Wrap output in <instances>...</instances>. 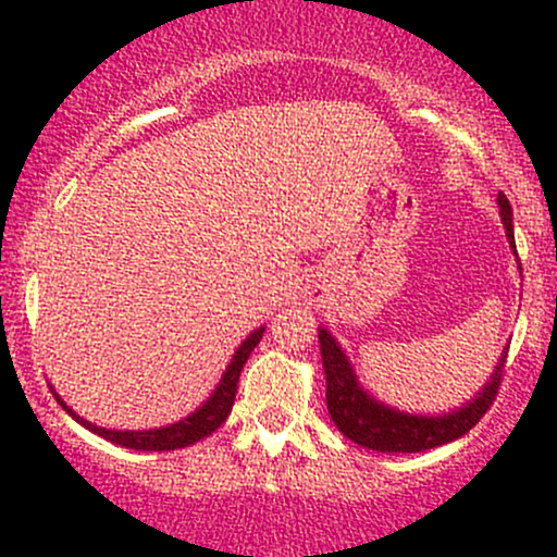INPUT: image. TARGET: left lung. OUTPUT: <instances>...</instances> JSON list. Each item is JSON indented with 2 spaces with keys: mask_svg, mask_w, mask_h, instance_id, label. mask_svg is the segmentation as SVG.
Returning <instances> with one entry per match:
<instances>
[{
  "mask_svg": "<svg viewBox=\"0 0 557 557\" xmlns=\"http://www.w3.org/2000/svg\"><path fill=\"white\" fill-rule=\"evenodd\" d=\"M497 203H500L505 235L513 246V209L505 194H497ZM319 348H322L324 374H327V408L332 421L345 437L376 453H421L463 437L471 426L479 424V419L490 411L492 400L497 398L505 359H508V350H503L487 387L476 395V400L466 403L461 411H453L447 417H411V413L393 411L363 393L348 359L327 330H319Z\"/></svg>",
  "mask_w": 557,
  "mask_h": 557,
  "instance_id": "obj_1",
  "label": "left lung"
}]
</instances>
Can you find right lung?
Segmentation results:
<instances>
[{
    "label": "right lung",
    "instance_id": "obj_1",
    "mask_svg": "<svg viewBox=\"0 0 557 557\" xmlns=\"http://www.w3.org/2000/svg\"><path fill=\"white\" fill-rule=\"evenodd\" d=\"M261 332L264 327L253 332V335H248L246 341L238 350H235L233 361H230L225 376H222L220 387L214 389V395L203 403L198 411L190 413L188 419L177 421V424H170V426H162V430H149V432H117V430H104V426H96L91 421H83L81 417H75L73 411L62 403V398H57L62 408L73 417L75 421H81L86 430H91L94 434H99V437L110 440L114 445H123V447H131V450H177V447H188L198 443V440L209 437L214 430H220L222 421L227 419V413L233 411V403H235V393H238V380H240V372H243V363H246L248 356H251V350L257 348L259 341H261Z\"/></svg>",
    "mask_w": 557,
    "mask_h": 557
}]
</instances>
